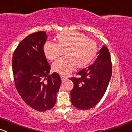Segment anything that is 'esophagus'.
<instances>
[{
  "label": "esophagus",
  "instance_id": "obj_1",
  "mask_svg": "<svg viewBox=\"0 0 132 132\" xmlns=\"http://www.w3.org/2000/svg\"><path fill=\"white\" fill-rule=\"evenodd\" d=\"M60 77H61V79H62V81H64V80L66 79V77H65V76H60Z\"/></svg>",
  "mask_w": 132,
  "mask_h": 132
}]
</instances>
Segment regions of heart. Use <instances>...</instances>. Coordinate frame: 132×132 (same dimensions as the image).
<instances>
[{
	"label": "heart",
	"instance_id": "b5f03b06",
	"mask_svg": "<svg viewBox=\"0 0 132 132\" xmlns=\"http://www.w3.org/2000/svg\"><path fill=\"white\" fill-rule=\"evenodd\" d=\"M57 43L46 42L44 45L45 57L53 60L59 57L61 49H64L66 56L56 60L52 65L53 72L66 76L72 72L74 66L83 68L89 66L98 53L97 44L88 39L83 33L73 30H66L56 36Z\"/></svg>",
	"mask_w": 132,
	"mask_h": 132
}]
</instances>
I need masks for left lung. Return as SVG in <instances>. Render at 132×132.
Here are the masks:
<instances>
[{"label":"left lung","mask_w":132,"mask_h":132,"mask_svg":"<svg viewBox=\"0 0 132 132\" xmlns=\"http://www.w3.org/2000/svg\"><path fill=\"white\" fill-rule=\"evenodd\" d=\"M95 62L72 77L73 88L70 92L71 102L79 109H90L100 101L106 91L112 73V63L108 47L103 45Z\"/></svg>","instance_id":"left-lung-1"}]
</instances>
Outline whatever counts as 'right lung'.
Returning <instances> with one entry per match:
<instances>
[{"label": "right lung", "instance_id": "add662e5", "mask_svg": "<svg viewBox=\"0 0 132 132\" xmlns=\"http://www.w3.org/2000/svg\"><path fill=\"white\" fill-rule=\"evenodd\" d=\"M47 38L44 31L30 34L19 43L12 59L16 89L27 105L38 111L53 108L61 83L59 73L49 74L51 67L43 49Z\"/></svg>", "mask_w": 132, "mask_h": 132}]
</instances>
